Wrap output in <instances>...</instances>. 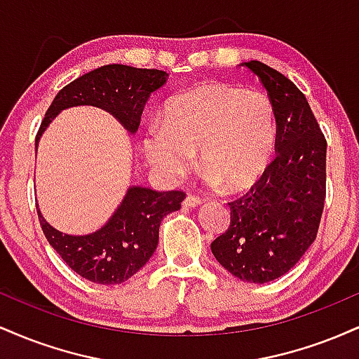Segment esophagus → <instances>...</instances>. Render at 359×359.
Instances as JSON below:
<instances>
[{"mask_svg":"<svg viewBox=\"0 0 359 359\" xmlns=\"http://www.w3.org/2000/svg\"><path fill=\"white\" fill-rule=\"evenodd\" d=\"M199 204H201V199H199V197H196V196H187L182 201L184 208H191L192 209V208H197Z\"/></svg>","mask_w":359,"mask_h":359,"instance_id":"1","label":"esophagus"}]
</instances>
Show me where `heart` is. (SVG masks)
I'll return each instance as SVG.
<instances>
[{
    "mask_svg": "<svg viewBox=\"0 0 359 359\" xmlns=\"http://www.w3.org/2000/svg\"><path fill=\"white\" fill-rule=\"evenodd\" d=\"M143 150L168 179L187 174L199 151V165L209 182L241 192L271 165L277 114L262 90L205 82L167 102L162 125L148 126Z\"/></svg>",
    "mask_w": 359,
    "mask_h": 359,
    "instance_id": "obj_1",
    "label": "heart"
}]
</instances>
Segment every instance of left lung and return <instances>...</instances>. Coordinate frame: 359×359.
Here are the masks:
<instances>
[{
	"label": "left lung",
	"mask_w": 359,
	"mask_h": 359,
	"mask_svg": "<svg viewBox=\"0 0 359 359\" xmlns=\"http://www.w3.org/2000/svg\"><path fill=\"white\" fill-rule=\"evenodd\" d=\"M277 114V156L250 192L229 203L228 231L211 243L214 258L243 282L285 275L317 236L325 199L327 143L297 86L258 60L243 62Z\"/></svg>",
	"instance_id": "obj_1"
}]
</instances>
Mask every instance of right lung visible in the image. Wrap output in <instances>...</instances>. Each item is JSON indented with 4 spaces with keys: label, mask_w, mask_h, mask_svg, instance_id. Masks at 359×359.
I'll list each match as a JSON object with an SVG mask.
<instances>
[{
    "label": "right lung",
    "mask_w": 359,
    "mask_h": 359,
    "mask_svg": "<svg viewBox=\"0 0 359 359\" xmlns=\"http://www.w3.org/2000/svg\"><path fill=\"white\" fill-rule=\"evenodd\" d=\"M168 74L156 69H137L123 64L102 65L59 90L45 113L35 138L40 137L62 109L96 106L108 111L131 135L137 133L148 97L167 82ZM182 191L156 192L131 185L113 216L97 231L74 236L60 233L39 212L42 231L62 259L81 277L101 285L123 283L151 258L158 245L160 222L179 211Z\"/></svg>",
    "instance_id": "1"
}]
</instances>
